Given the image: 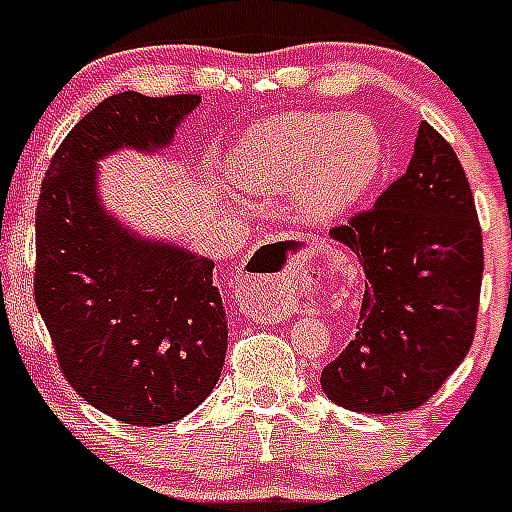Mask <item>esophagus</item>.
I'll list each match as a JSON object with an SVG mask.
<instances>
[{
  "instance_id": "34e87169",
  "label": "esophagus",
  "mask_w": 512,
  "mask_h": 512,
  "mask_svg": "<svg viewBox=\"0 0 512 512\" xmlns=\"http://www.w3.org/2000/svg\"><path fill=\"white\" fill-rule=\"evenodd\" d=\"M282 248V243H274L269 253L253 256L238 277L235 295L251 318H271L277 312L282 292H297V289L302 292V289L315 284V274H318L315 266L307 264L302 256H292V251H287L292 259L287 261L282 271L271 269L269 259L274 256V251H282Z\"/></svg>"
}]
</instances>
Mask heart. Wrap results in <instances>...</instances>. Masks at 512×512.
<instances>
[{"instance_id":"b5f03b06","label":"heart","mask_w":512,"mask_h":512,"mask_svg":"<svg viewBox=\"0 0 512 512\" xmlns=\"http://www.w3.org/2000/svg\"><path fill=\"white\" fill-rule=\"evenodd\" d=\"M382 169V140L366 117L289 112L269 117L233 146L228 171L243 192L274 197L295 187L312 220L348 212Z\"/></svg>"}]
</instances>
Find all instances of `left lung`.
<instances>
[{
	"label": "left lung",
	"instance_id": "8db88e82",
	"mask_svg": "<svg viewBox=\"0 0 512 512\" xmlns=\"http://www.w3.org/2000/svg\"><path fill=\"white\" fill-rule=\"evenodd\" d=\"M330 238L356 253L366 289L346 351L320 387L354 413H405L464 361L482 287V230L454 148L420 122L408 171Z\"/></svg>",
	"mask_w": 512,
	"mask_h": 512
}]
</instances>
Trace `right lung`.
Segmentation results:
<instances>
[{
	"label": "right lung",
	"mask_w": 512,
	"mask_h": 512,
	"mask_svg": "<svg viewBox=\"0 0 512 512\" xmlns=\"http://www.w3.org/2000/svg\"><path fill=\"white\" fill-rule=\"evenodd\" d=\"M197 94L120 92L81 117L51 158L35 212V305L63 377L130 425L182 420L207 400L228 348L215 261L148 241L104 210L99 161L164 151Z\"/></svg>",
	"instance_id": "1"
}]
</instances>
